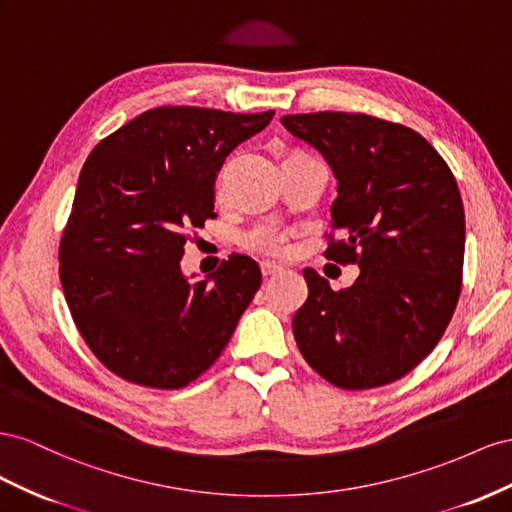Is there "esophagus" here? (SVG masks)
I'll return each mask as SVG.
<instances>
[{
    "label": "esophagus",
    "mask_w": 512,
    "mask_h": 512,
    "mask_svg": "<svg viewBox=\"0 0 512 512\" xmlns=\"http://www.w3.org/2000/svg\"><path fill=\"white\" fill-rule=\"evenodd\" d=\"M279 272H281V266L270 264V261H261V274H264L266 279H270V276H276Z\"/></svg>",
    "instance_id": "esophagus-1"
}]
</instances>
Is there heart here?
I'll list each match as a JSON object with an SVG mask.
<instances>
[{"mask_svg": "<svg viewBox=\"0 0 512 512\" xmlns=\"http://www.w3.org/2000/svg\"><path fill=\"white\" fill-rule=\"evenodd\" d=\"M242 244L248 251L268 257H283L289 251V233L279 223H257L242 233Z\"/></svg>", "mask_w": 512, "mask_h": 512, "instance_id": "heart-1", "label": "heart"}]
</instances>
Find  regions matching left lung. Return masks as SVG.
Instances as JSON below:
<instances>
[{
    "label": "left lung",
    "instance_id": "8db88e82",
    "mask_svg": "<svg viewBox=\"0 0 512 512\" xmlns=\"http://www.w3.org/2000/svg\"><path fill=\"white\" fill-rule=\"evenodd\" d=\"M337 178L326 257L358 264L334 291L306 268L309 298L294 315L304 360L345 390L394 382L425 360L461 294L465 214L455 175L416 130L364 113L283 115Z\"/></svg>",
    "mask_w": 512,
    "mask_h": 512
}]
</instances>
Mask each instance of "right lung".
<instances>
[{"instance_id":"right-lung-1","label":"right lung","mask_w":512,"mask_h":512,"mask_svg":"<svg viewBox=\"0 0 512 512\" xmlns=\"http://www.w3.org/2000/svg\"><path fill=\"white\" fill-rule=\"evenodd\" d=\"M272 115L158 107L87 156L60 246V281L81 337L126 382L191 384L251 304L261 285L251 257L231 255L197 283L180 261L186 231L216 216L225 158Z\"/></svg>"}]
</instances>
